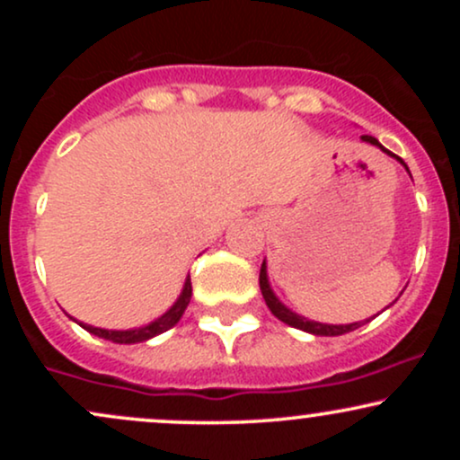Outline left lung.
Listing matches in <instances>:
<instances>
[{
    "label": "left lung",
    "instance_id": "left-lung-1",
    "mask_svg": "<svg viewBox=\"0 0 460 460\" xmlns=\"http://www.w3.org/2000/svg\"><path fill=\"white\" fill-rule=\"evenodd\" d=\"M363 142H369V145H376L381 146L383 145L378 142L374 136H361ZM387 151V149H383ZM389 153V151H387ZM400 160V157H398ZM402 162V160H400ZM404 164V162H402ZM409 171V168H406ZM260 288H261V294H263V300H266L268 309L272 311L274 315H277L279 320L285 322V324L294 326V329H300V331H307V332H314V335H344V332H350L358 329L361 324H366L369 320H363V322H352V324H320V322H311L307 318H303V315H296L294 311H289L285 305H281V300L274 296V292L270 289V285H268V277H266V263H261V270H260Z\"/></svg>",
    "mask_w": 460,
    "mask_h": 460
}]
</instances>
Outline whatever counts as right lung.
<instances>
[{"mask_svg":"<svg viewBox=\"0 0 460 460\" xmlns=\"http://www.w3.org/2000/svg\"><path fill=\"white\" fill-rule=\"evenodd\" d=\"M190 296H192V283H190V277H188L186 285H183L181 296L177 298V303L172 305V307L168 309L162 318L151 322V324L140 326V329H131V331H105V329H97V326H91V324H82V322H79V326H84V329H86L88 332H93V335L103 337V340H108V341H114V344H138V341L151 340V337L160 335V332L168 331L171 326H175L179 318L183 315V311H186V307H188Z\"/></svg>","mask_w":460,"mask_h":460,"instance_id":"add662e5","label":"right lung"}]
</instances>
